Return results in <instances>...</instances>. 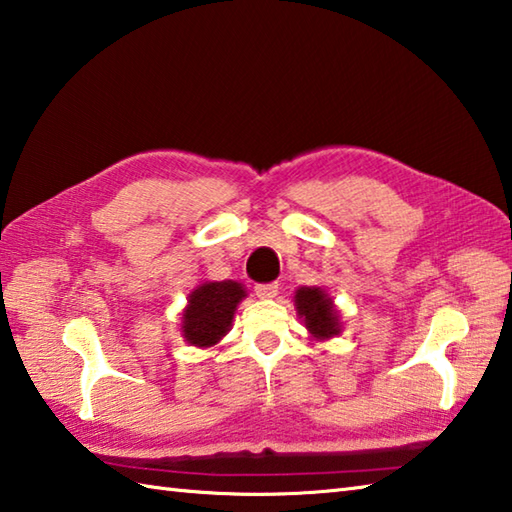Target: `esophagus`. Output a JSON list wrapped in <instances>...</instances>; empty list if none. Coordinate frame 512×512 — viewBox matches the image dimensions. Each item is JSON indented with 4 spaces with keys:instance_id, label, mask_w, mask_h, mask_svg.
<instances>
[{
    "instance_id": "esophagus-1",
    "label": "esophagus",
    "mask_w": 512,
    "mask_h": 512,
    "mask_svg": "<svg viewBox=\"0 0 512 512\" xmlns=\"http://www.w3.org/2000/svg\"><path fill=\"white\" fill-rule=\"evenodd\" d=\"M258 298H274L278 294V283H263L254 287Z\"/></svg>"
}]
</instances>
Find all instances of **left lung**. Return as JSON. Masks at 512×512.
<instances>
[{"label": "left lung", "mask_w": 512, "mask_h": 512, "mask_svg": "<svg viewBox=\"0 0 512 512\" xmlns=\"http://www.w3.org/2000/svg\"><path fill=\"white\" fill-rule=\"evenodd\" d=\"M294 305L300 320L305 322L309 336L314 340H331L340 333V311L322 287H298Z\"/></svg>", "instance_id": "1"}]
</instances>
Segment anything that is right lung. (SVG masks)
<instances>
[{
	"label": "right lung",
	"mask_w": 512,
	"mask_h": 512,
	"mask_svg": "<svg viewBox=\"0 0 512 512\" xmlns=\"http://www.w3.org/2000/svg\"><path fill=\"white\" fill-rule=\"evenodd\" d=\"M247 296L245 285L236 280H205L196 285L181 314V336L198 349L216 347L232 329L236 307Z\"/></svg>",
	"instance_id": "obj_1"
}]
</instances>
